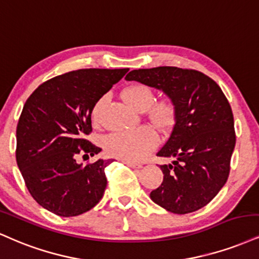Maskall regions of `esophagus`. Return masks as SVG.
I'll list each match as a JSON object with an SVG mask.
<instances>
[{
  "label": "esophagus",
  "instance_id": "esophagus-1",
  "mask_svg": "<svg viewBox=\"0 0 259 259\" xmlns=\"http://www.w3.org/2000/svg\"><path fill=\"white\" fill-rule=\"evenodd\" d=\"M124 165H127L128 167H132V168H142L143 165L142 163H137V162H132V161H123Z\"/></svg>",
  "mask_w": 259,
  "mask_h": 259
}]
</instances>
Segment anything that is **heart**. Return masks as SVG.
Returning a JSON list of instances; mask_svg holds the SVG:
<instances>
[{
	"label": "heart",
	"mask_w": 259,
	"mask_h": 259,
	"mask_svg": "<svg viewBox=\"0 0 259 259\" xmlns=\"http://www.w3.org/2000/svg\"><path fill=\"white\" fill-rule=\"evenodd\" d=\"M154 92L147 84H133L126 88L123 99L136 110H147L149 118L160 130H168L177 117V108L169 99L154 103ZM106 104V97H102L92 109V121L96 124L102 123L103 111ZM156 135L148 127H141L127 132H115L104 139L105 153L109 156L124 161H142L156 145Z\"/></svg>",
	"instance_id": "obj_1"
}]
</instances>
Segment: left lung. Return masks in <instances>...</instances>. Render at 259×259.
<instances>
[{"mask_svg": "<svg viewBox=\"0 0 259 259\" xmlns=\"http://www.w3.org/2000/svg\"><path fill=\"white\" fill-rule=\"evenodd\" d=\"M126 80L161 90L177 108L171 135L156 154L173 161L160 166L163 181L150 199L177 214L202 208L229 177L236 137L227 97L211 77L191 69L132 70Z\"/></svg>", "mask_w": 259, "mask_h": 259, "instance_id": "left-lung-1", "label": "left lung"}]
</instances>
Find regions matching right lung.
Instances as JSON below:
<instances>
[{"instance_id": "add662e5", "label": "right lung", "mask_w": 259, "mask_h": 259, "mask_svg": "<svg viewBox=\"0 0 259 259\" xmlns=\"http://www.w3.org/2000/svg\"><path fill=\"white\" fill-rule=\"evenodd\" d=\"M128 70L66 72L39 84L24 104L17 126V163L29 193L52 213L82 214L104 195V168L110 160L83 166L76 156L102 151L86 139L92 132V109Z\"/></svg>"}]
</instances>
